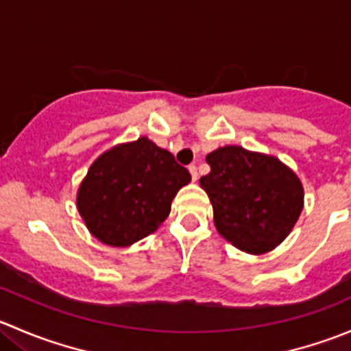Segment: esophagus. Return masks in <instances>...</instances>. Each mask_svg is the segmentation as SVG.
<instances>
[{
  "mask_svg": "<svg viewBox=\"0 0 351 351\" xmlns=\"http://www.w3.org/2000/svg\"><path fill=\"white\" fill-rule=\"evenodd\" d=\"M189 171H190V175H192V180H193V182H197V178H198L197 166H195V165H190V166H189Z\"/></svg>",
  "mask_w": 351,
  "mask_h": 351,
  "instance_id": "34e87169",
  "label": "esophagus"
}]
</instances>
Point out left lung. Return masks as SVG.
Masks as SVG:
<instances>
[{
  "mask_svg": "<svg viewBox=\"0 0 351 351\" xmlns=\"http://www.w3.org/2000/svg\"><path fill=\"white\" fill-rule=\"evenodd\" d=\"M207 162L210 173L202 176L200 186L210 198L217 231L253 254L284 241L304 204L302 185L292 169L239 146L219 147Z\"/></svg>",
  "mask_w": 351,
  "mask_h": 351,
  "instance_id": "8db88e82",
  "label": "left lung"
}]
</instances>
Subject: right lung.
Returning a JSON list of instances; mask_svg holds the SVG:
<instances>
[{"mask_svg":"<svg viewBox=\"0 0 351 351\" xmlns=\"http://www.w3.org/2000/svg\"><path fill=\"white\" fill-rule=\"evenodd\" d=\"M190 180L175 156L141 137L91 165L77 192V210L101 243L129 246L158 229L176 192Z\"/></svg>","mask_w":351,"mask_h":351,"instance_id":"right-lung-1","label":"right lung"}]
</instances>
